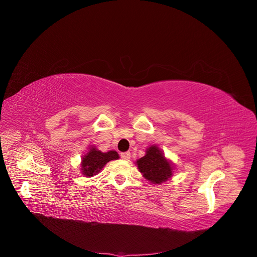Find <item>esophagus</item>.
<instances>
[{
    "label": "esophagus",
    "mask_w": 257,
    "mask_h": 257,
    "mask_svg": "<svg viewBox=\"0 0 257 257\" xmlns=\"http://www.w3.org/2000/svg\"><path fill=\"white\" fill-rule=\"evenodd\" d=\"M131 158V153L130 152H124V153H121V159L124 160V161H128Z\"/></svg>",
    "instance_id": "34e87169"
}]
</instances>
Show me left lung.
I'll return each mask as SVG.
<instances>
[{
	"label": "left lung",
	"mask_w": 257,
	"mask_h": 257,
	"mask_svg": "<svg viewBox=\"0 0 257 257\" xmlns=\"http://www.w3.org/2000/svg\"><path fill=\"white\" fill-rule=\"evenodd\" d=\"M136 165L146 180L152 184H162L174 175V163L165 158L158 145L147 148L146 154L136 161Z\"/></svg>",
	"instance_id": "8db88e82"
}]
</instances>
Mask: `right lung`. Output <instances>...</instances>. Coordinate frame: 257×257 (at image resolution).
Listing matches in <instances>:
<instances>
[{
    "label": "right lung",
    "mask_w": 257,
    "mask_h": 257,
    "mask_svg": "<svg viewBox=\"0 0 257 257\" xmlns=\"http://www.w3.org/2000/svg\"><path fill=\"white\" fill-rule=\"evenodd\" d=\"M119 158L118 152L114 150L102 152L95 146H90L88 151L81 158L80 172L83 176L91 178L100 173L108 162L118 160Z\"/></svg>",
    "instance_id": "right-lung-1"
}]
</instances>
